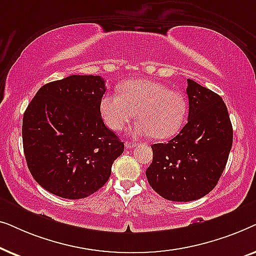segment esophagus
<instances>
[{
    "label": "esophagus",
    "mask_w": 256,
    "mask_h": 256,
    "mask_svg": "<svg viewBox=\"0 0 256 256\" xmlns=\"http://www.w3.org/2000/svg\"><path fill=\"white\" fill-rule=\"evenodd\" d=\"M124 146H126V148H127V149H130V148H134V146H136V143H135V142L126 141Z\"/></svg>",
    "instance_id": "obj_1"
}]
</instances>
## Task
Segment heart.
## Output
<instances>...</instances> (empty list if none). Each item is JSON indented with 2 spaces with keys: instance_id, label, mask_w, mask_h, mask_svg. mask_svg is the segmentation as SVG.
I'll use <instances>...</instances> for the list:
<instances>
[{
  "instance_id": "heart-1",
  "label": "heart",
  "mask_w": 256,
  "mask_h": 256,
  "mask_svg": "<svg viewBox=\"0 0 256 256\" xmlns=\"http://www.w3.org/2000/svg\"><path fill=\"white\" fill-rule=\"evenodd\" d=\"M120 96L106 93L101 98L100 113L113 130H121L135 116L132 132L138 136L158 140L172 138L183 128L188 102L183 94L164 84L148 79L132 80L118 86Z\"/></svg>"
}]
</instances>
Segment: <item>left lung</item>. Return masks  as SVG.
Listing matches in <instances>:
<instances>
[{"instance_id": "1", "label": "left lung", "mask_w": 256, "mask_h": 256, "mask_svg": "<svg viewBox=\"0 0 256 256\" xmlns=\"http://www.w3.org/2000/svg\"><path fill=\"white\" fill-rule=\"evenodd\" d=\"M188 118L180 134L152 146V163L146 174L160 197L192 202L218 183L233 143V128L218 94L188 79Z\"/></svg>"}]
</instances>
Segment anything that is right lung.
Listing matches in <instances>:
<instances>
[{
    "instance_id": "obj_1",
    "label": "right lung",
    "mask_w": 256,
    "mask_h": 256,
    "mask_svg": "<svg viewBox=\"0 0 256 256\" xmlns=\"http://www.w3.org/2000/svg\"><path fill=\"white\" fill-rule=\"evenodd\" d=\"M100 76H70L42 86L24 112L22 138L34 180L58 197L86 198L110 180L124 144L104 124Z\"/></svg>"
}]
</instances>
